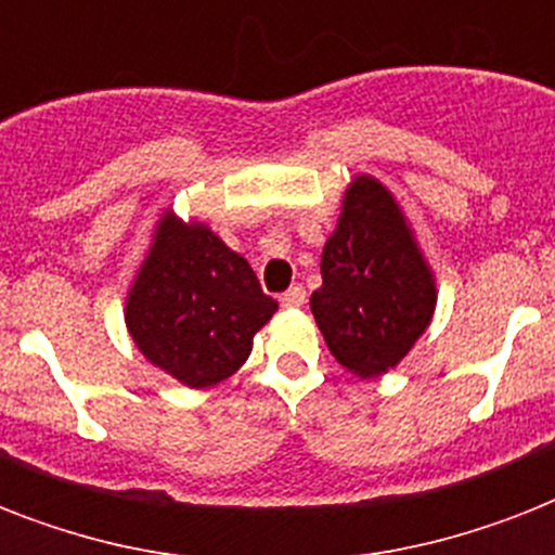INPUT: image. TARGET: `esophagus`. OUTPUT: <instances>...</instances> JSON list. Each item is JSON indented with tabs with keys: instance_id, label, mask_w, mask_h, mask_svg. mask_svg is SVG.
<instances>
[{
	"instance_id": "esophagus-1",
	"label": "esophagus",
	"mask_w": 555,
	"mask_h": 555,
	"mask_svg": "<svg viewBox=\"0 0 555 555\" xmlns=\"http://www.w3.org/2000/svg\"><path fill=\"white\" fill-rule=\"evenodd\" d=\"M279 302L285 305V308H302V305H305V287L302 285L287 287L285 294L279 296Z\"/></svg>"
}]
</instances>
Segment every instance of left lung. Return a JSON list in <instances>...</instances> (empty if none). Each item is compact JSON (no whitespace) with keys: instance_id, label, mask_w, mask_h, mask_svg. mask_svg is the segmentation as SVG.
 Wrapping results in <instances>:
<instances>
[{"instance_id":"8db88e82","label":"left lung","mask_w":555,"mask_h":555,"mask_svg":"<svg viewBox=\"0 0 555 555\" xmlns=\"http://www.w3.org/2000/svg\"><path fill=\"white\" fill-rule=\"evenodd\" d=\"M320 268L311 311L331 354L363 379L395 369L429 328L438 287L395 195L377 178L351 181Z\"/></svg>"}]
</instances>
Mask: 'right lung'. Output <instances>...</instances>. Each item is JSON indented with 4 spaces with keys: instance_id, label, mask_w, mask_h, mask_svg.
<instances>
[{
    "instance_id": "1",
    "label": "right lung",
    "mask_w": 555,
    "mask_h": 555,
    "mask_svg": "<svg viewBox=\"0 0 555 555\" xmlns=\"http://www.w3.org/2000/svg\"><path fill=\"white\" fill-rule=\"evenodd\" d=\"M276 308L244 256L169 209L126 296V328L152 365L209 388L242 369Z\"/></svg>"
}]
</instances>
